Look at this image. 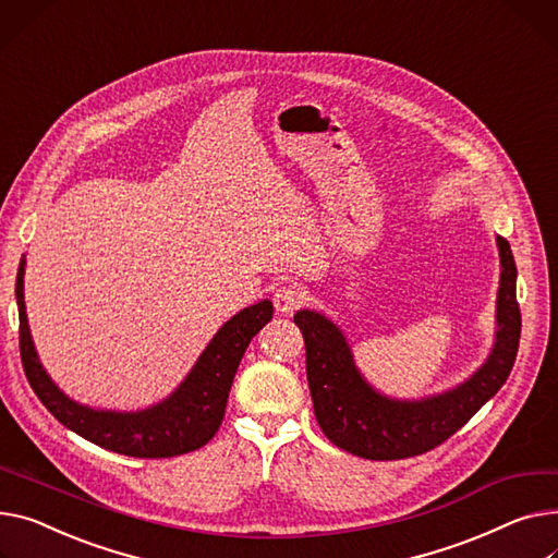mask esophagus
Listing matches in <instances>:
<instances>
[{
    "label": "esophagus",
    "instance_id": "1",
    "mask_svg": "<svg viewBox=\"0 0 558 558\" xmlns=\"http://www.w3.org/2000/svg\"><path fill=\"white\" fill-rule=\"evenodd\" d=\"M274 305H276V312L280 314H293L301 305V291L291 284L278 287L274 291Z\"/></svg>",
    "mask_w": 558,
    "mask_h": 558
}]
</instances>
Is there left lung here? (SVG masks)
Listing matches in <instances>:
<instances>
[{
    "label": "left lung",
    "mask_w": 558,
    "mask_h": 558,
    "mask_svg": "<svg viewBox=\"0 0 558 558\" xmlns=\"http://www.w3.org/2000/svg\"><path fill=\"white\" fill-rule=\"evenodd\" d=\"M496 301V343L487 361L464 384L424 399H390L369 386L354 365L343 331L325 314L295 312L307 356V381L314 415L339 449L365 460H403L422 456L458 433L507 381L518 341L521 310L515 303V263L505 238Z\"/></svg>",
    "instance_id": "1"
}]
</instances>
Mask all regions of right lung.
<instances>
[{
    "label": "right lung",
    "mask_w": 558,
    "mask_h": 558,
    "mask_svg": "<svg viewBox=\"0 0 558 558\" xmlns=\"http://www.w3.org/2000/svg\"><path fill=\"white\" fill-rule=\"evenodd\" d=\"M24 265L22 257L15 280L24 375L37 399L62 426L96 447L130 458H174L197 451L213 439L225 420L238 365L251 339L274 316L271 301H259L221 325L189 377L163 401L134 413L96 411L66 397L37 359L24 305Z\"/></svg>",
    "instance_id": "1"
}]
</instances>
